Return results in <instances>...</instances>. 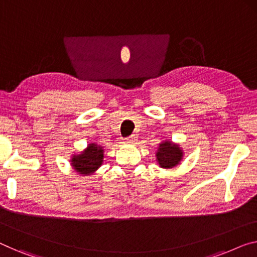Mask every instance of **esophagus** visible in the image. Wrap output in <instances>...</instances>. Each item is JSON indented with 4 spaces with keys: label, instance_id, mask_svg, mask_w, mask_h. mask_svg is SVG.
I'll list each match as a JSON object with an SVG mask.
<instances>
[{
    "label": "esophagus",
    "instance_id": "34e87169",
    "mask_svg": "<svg viewBox=\"0 0 257 257\" xmlns=\"http://www.w3.org/2000/svg\"><path fill=\"white\" fill-rule=\"evenodd\" d=\"M137 141V137L135 135L130 136V137H127V139L124 140V143H129V144H135Z\"/></svg>",
    "mask_w": 257,
    "mask_h": 257
}]
</instances>
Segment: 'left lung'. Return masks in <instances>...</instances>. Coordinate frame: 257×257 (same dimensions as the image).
Segmentation results:
<instances>
[{
  "label": "left lung",
  "instance_id": "obj_1",
  "mask_svg": "<svg viewBox=\"0 0 257 257\" xmlns=\"http://www.w3.org/2000/svg\"><path fill=\"white\" fill-rule=\"evenodd\" d=\"M156 157L157 162L162 168H173L179 165L182 160L183 152L179 144H175L171 141H165L159 144Z\"/></svg>",
  "mask_w": 257,
  "mask_h": 257
}]
</instances>
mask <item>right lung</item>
<instances>
[{
	"label": "right lung",
	"instance_id": "obj_1",
	"mask_svg": "<svg viewBox=\"0 0 257 257\" xmlns=\"http://www.w3.org/2000/svg\"><path fill=\"white\" fill-rule=\"evenodd\" d=\"M104 159V149L100 145L91 143L79 155H74L71 158V166L79 174L91 175L101 166Z\"/></svg>",
	"mask_w": 257,
	"mask_h": 257
}]
</instances>
